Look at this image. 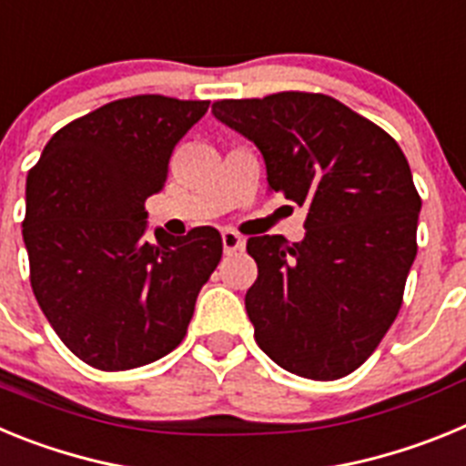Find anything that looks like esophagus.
<instances>
[{
  "mask_svg": "<svg viewBox=\"0 0 466 466\" xmlns=\"http://www.w3.org/2000/svg\"><path fill=\"white\" fill-rule=\"evenodd\" d=\"M221 242H224V254H236L245 249V240L238 236L236 230H224L221 233Z\"/></svg>",
  "mask_w": 466,
  "mask_h": 466,
  "instance_id": "34e87169",
  "label": "esophagus"
}]
</instances>
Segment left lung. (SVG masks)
I'll return each instance as SVG.
<instances>
[{
    "label": "left lung",
    "instance_id": "1",
    "mask_svg": "<svg viewBox=\"0 0 466 466\" xmlns=\"http://www.w3.org/2000/svg\"><path fill=\"white\" fill-rule=\"evenodd\" d=\"M212 114L257 144L273 191L308 208L300 242L247 240L258 348L296 376H348L392 327L418 254L422 200L409 160L382 127L322 93L221 100Z\"/></svg>",
    "mask_w": 466,
    "mask_h": 466
}]
</instances>
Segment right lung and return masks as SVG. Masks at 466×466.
<instances>
[{"label": "right lung", "mask_w": 466, "mask_h": 466, "mask_svg": "<svg viewBox=\"0 0 466 466\" xmlns=\"http://www.w3.org/2000/svg\"><path fill=\"white\" fill-rule=\"evenodd\" d=\"M208 100L137 95L60 127L27 172L23 240L36 303L65 345L127 371L182 343L221 258L212 226L147 238V198L166 187L177 142Z\"/></svg>", "instance_id": "right-lung-1"}]
</instances>
